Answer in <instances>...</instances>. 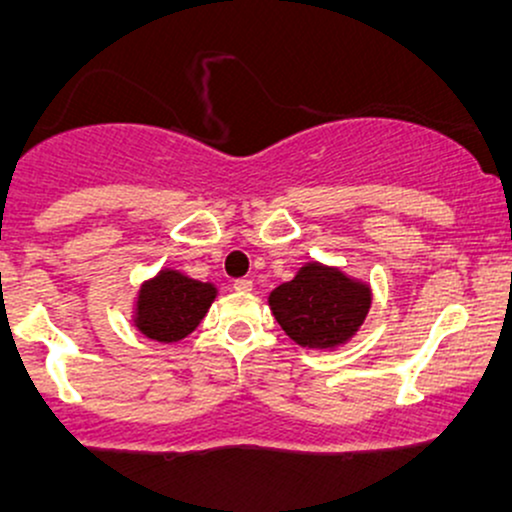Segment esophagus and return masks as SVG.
Returning <instances> with one entry per match:
<instances>
[{
	"mask_svg": "<svg viewBox=\"0 0 512 512\" xmlns=\"http://www.w3.org/2000/svg\"><path fill=\"white\" fill-rule=\"evenodd\" d=\"M233 289H236L238 293H248V291H252V281L250 279H236V281H233Z\"/></svg>",
	"mask_w": 512,
	"mask_h": 512,
	"instance_id": "1",
	"label": "esophagus"
}]
</instances>
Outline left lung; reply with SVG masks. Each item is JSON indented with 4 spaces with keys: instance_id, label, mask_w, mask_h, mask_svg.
<instances>
[{
    "instance_id": "obj_1",
    "label": "left lung",
    "mask_w": 512,
    "mask_h": 512,
    "mask_svg": "<svg viewBox=\"0 0 512 512\" xmlns=\"http://www.w3.org/2000/svg\"><path fill=\"white\" fill-rule=\"evenodd\" d=\"M370 301L368 284L320 262H308L269 293V308L281 330L308 349L349 342L366 320Z\"/></svg>"
}]
</instances>
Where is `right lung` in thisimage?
Here are the masks:
<instances>
[{
    "mask_svg": "<svg viewBox=\"0 0 512 512\" xmlns=\"http://www.w3.org/2000/svg\"><path fill=\"white\" fill-rule=\"evenodd\" d=\"M214 298V284L190 279L175 269H161L139 289L134 325L156 342H180L197 330Z\"/></svg>",
    "mask_w": 512,
    "mask_h": 512,
    "instance_id": "obj_1",
    "label": "right lung"
}]
</instances>
